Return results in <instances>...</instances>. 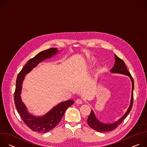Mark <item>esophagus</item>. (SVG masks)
I'll return each instance as SVG.
<instances>
[{"label":"esophagus","mask_w":147,"mask_h":147,"mask_svg":"<svg viewBox=\"0 0 147 147\" xmlns=\"http://www.w3.org/2000/svg\"><path fill=\"white\" fill-rule=\"evenodd\" d=\"M76 103L77 104H82V100L81 99H77L76 101Z\"/></svg>","instance_id":"obj_1"}]
</instances>
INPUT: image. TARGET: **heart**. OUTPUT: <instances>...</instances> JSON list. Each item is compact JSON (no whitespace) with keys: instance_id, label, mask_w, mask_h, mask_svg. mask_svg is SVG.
Masks as SVG:
<instances>
[{"instance_id":"obj_1","label":"heart","mask_w":147,"mask_h":147,"mask_svg":"<svg viewBox=\"0 0 147 147\" xmlns=\"http://www.w3.org/2000/svg\"><path fill=\"white\" fill-rule=\"evenodd\" d=\"M93 61H94V59H91V60H90V62L91 63H92Z\"/></svg>"}]
</instances>
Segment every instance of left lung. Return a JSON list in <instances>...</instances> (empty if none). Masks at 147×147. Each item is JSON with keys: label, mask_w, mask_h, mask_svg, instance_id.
<instances>
[{"label": "left lung", "mask_w": 147, "mask_h": 147, "mask_svg": "<svg viewBox=\"0 0 147 147\" xmlns=\"http://www.w3.org/2000/svg\"><path fill=\"white\" fill-rule=\"evenodd\" d=\"M115 63L113 67L111 69V72L113 73H119L122 74L124 75L128 76L131 81L132 82V91H131V98L130 101V105L125 113L120 117L117 121L110 124H106V123H103L100 121H99L98 119L96 118L94 111L91 110V113L90 116L88 117L87 119V123L90 125V127H91L92 129L99 131V132H106V131H110L115 130L116 127L119 126V125L121 123V122L125 119L127 116V115L130 112L133 104V90H134V80L131 76V74L128 71L127 68L125 66V63L123 60H121L120 58L117 57L116 55H115Z\"/></svg>", "instance_id": "left-lung-1"}]
</instances>
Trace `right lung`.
<instances>
[{
	"mask_svg": "<svg viewBox=\"0 0 147 147\" xmlns=\"http://www.w3.org/2000/svg\"><path fill=\"white\" fill-rule=\"evenodd\" d=\"M58 52L57 49L56 48H52L39 52L27 61L17 77L14 94L15 106L24 123L34 131L47 133L53 129L60 121L66 110L74 102L71 99L62 102L53 107L45 115L39 117L35 116L28 112L26 105L21 98L22 84L26 75L30 73L40 62L52 57Z\"/></svg>",
	"mask_w": 147,
	"mask_h": 147,
	"instance_id": "right-lung-1",
	"label": "right lung"
}]
</instances>
